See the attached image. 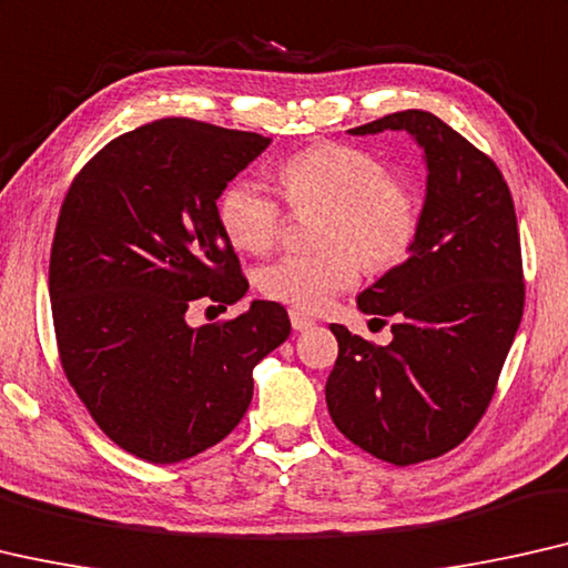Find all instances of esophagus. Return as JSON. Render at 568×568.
Returning <instances> with one entry per match:
<instances>
[{
  "label": "esophagus",
  "mask_w": 568,
  "mask_h": 568,
  "mask_svg": "<svg viewBox=\"0 0 568 568\" xmlns=\"http://www.w3.org/2000/svg\"><path fill=\"white\" fill-rule=\"evenodd\" d=\"M291 324H293V328L295 332H303V328H308V326H313L316 324V321H313L311 316H306V313H301V311H291Z\"/></svg>",
  "instance_id": "obj_1"
}]
</instances>
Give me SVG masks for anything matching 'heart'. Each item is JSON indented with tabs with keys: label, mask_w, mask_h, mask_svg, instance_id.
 Segmentation results:
<instances>
[{
	"label": "heart",
	"mask_w": 568,
	"mask_h": 568,
	"mask_svg": "<svg viewBox=\"0 0 568 568\" xmlns=\"http://www.w3.org/2000/svg\"><path fill=\"white\" fill-rule=\"evenodd\" d=\"M277 181L295 214L321 211L316 244L324 250L262 267L257 283L267 298L295 311H321L357 285L362 260L369 270H390L410 255L420 199L372 152L318 142L287 155ZM219 222L236 250L265 255L285 230V206L265 183L240 178L219 199Z\"/></svg>",
	"instance_id": "heart-1"
}]
</instances>
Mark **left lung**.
<instances>
[{"label": "left lung", "mask_w": 568, "mask_h": 568, "mask_svg": "<svg viewBox=\"0 0 568 568\" xmlns=\"http://www.w3.org/2000/svg\"><path fill=\"white\" fill-rule=\"evenodd\" d=\"M405 130L426 152L428 191L410 257L359 295L393 318L377 346L332 324L326 379L334 426L395 467L436 459L485 416L523 318L526 281L515 203L495 160L430 112L408 109L352 134Z\"/></svg>", "instance_id": "obj_1"}]
</instances>
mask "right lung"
I'll return each instance as SVG.
<instances>
[{"instance_id":"obj_1","label":"right lung","mask_w":568,"mask_h":568,"mask_svg":"<svg viewBox=\"0 0 568 568\" xmlns=\"http://www.w3.org/2000/svg\"><path fill=\"white\" fill-rule=\"evenodd\" d=\"M267 145L189 116L155 120L101 148L61 203L48 277L58 357L97 426L138 459L175 464L230 436L252 369L291 334L273 301L185 321L247 293L216 199Z\"/></svg>"}]
</instances>
